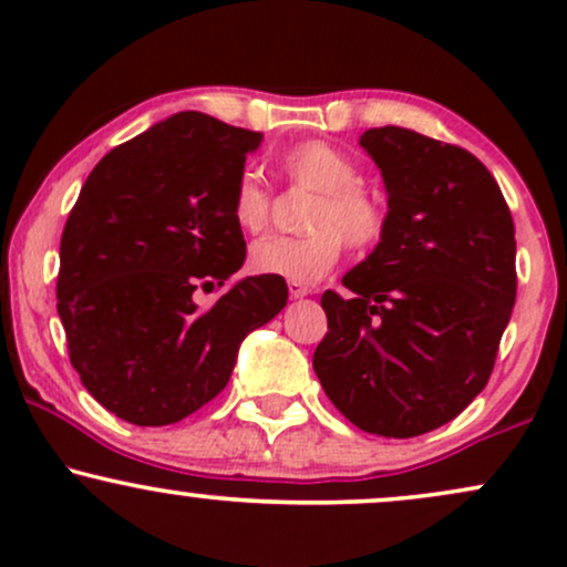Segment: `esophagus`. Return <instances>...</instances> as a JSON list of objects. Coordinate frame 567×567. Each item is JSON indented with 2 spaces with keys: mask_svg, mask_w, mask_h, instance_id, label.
<instances>
[{
  "mask_svg": "<svg viewBox=\"0 0 567 567\" xmlns=\"http://www.w3.org/2000/svg\"><path fill=\"white\" fill-rule=\"evenodd\" d=\"M288 290H290V298H306L311 292L309 285L303 282H288Z\"/></svg>",
  "mask_w": 567,
  "mask_h": 567,
  "instance_id": "1",
  "label": "esophagus"
}]
</instances>
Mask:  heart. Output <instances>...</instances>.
Segmentation results:
<instances>
[{"mask_svg": "<svg viewBox=\"0 0 567 567\" xmlns=\"http://www.w3.org/2000/svg\"><path fill=\"white\" fill-rule=\"evenodd\" d=\"M279 171L290 184L317 192V202L306 213L303 237H271L250 247V269L256 275L317 282L341 258L343 243L351 250H370L386 234V207L357 186L360 167L341 148L324 141H303L277 157ZM271 197L261 178L245 173L231 194V218L247 234H261L269 226Z\"/></svg>", "mask_w": 567, "mask_h": 567, "instance_id": "1", "label": "heart"}]
</instances>
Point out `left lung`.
I'll return each instance as SVG.
<instances>
[{"mask_svg":"<svg viewBox=\"0 0 567 567\" xmlns=\"http://www.w3.org/2000/svg\"><path fill=\"white\" fill-rule=\"evenodd\" d=\"M360 146L386 186V234L343 275L349 298L324 290L315 373L362 432L419 437L491 379L517 296L512 213L464 148L394 125Z\"/></svg>","mask_w":567,"mask_h":567,"instance_id":"obj_1","label":"left lung"}]
</instances>
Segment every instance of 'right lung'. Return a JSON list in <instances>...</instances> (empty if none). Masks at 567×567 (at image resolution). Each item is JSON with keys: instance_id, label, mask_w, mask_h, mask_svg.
Returning a JSON list of instances; mask_svg holds the SVG:
<instances>
[{"instance_id": "1", "label": "right lung", "mask_w": 567, "mask_h": 567, "mask_svg": "<svg viewBox=\"0 0 567 567\" xmlns=\"http://www.w3.org/2000/svg\"><path fill=\"white\" fill-rule=\"evenodd\" d=\"M261 133L181 112L112 148L84 181L61 237L58 317L71 365L103 408L167 426L231 379L239 343L288 303L279 277H245L231 194Z\"/></svg>"}]
</instances>
